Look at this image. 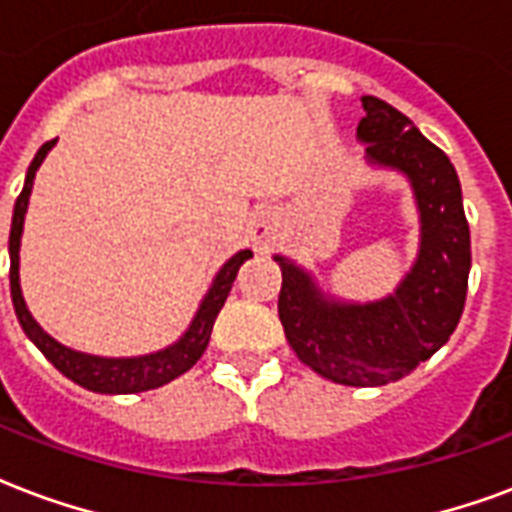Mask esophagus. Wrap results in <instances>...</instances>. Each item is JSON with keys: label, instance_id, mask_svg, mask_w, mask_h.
<instances>
[{"label": "esophagus", "instance_id": "esophagus-1", "mask_svg": "<svg viewBox=\"0 0 512 512\" xmlns=\"http://www.w3.org/2000/svg\"><path fill=\"white\" fill-rule=\"evenodd\" d=\"M271 230H273V220L271 214H260L255 220V225H252V239L260 244V241H268L271 239Z\"/></svg>", "mask_w": 512, "mask_h": 512}]
</instances>
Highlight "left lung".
I'll list each match as a JSON object with an SVG mask.
<instances>
[{"mask_svg":"<svg viewBox=\"0 0 512 512\" xmlns=\"http://www.w3.org/2000/svg\"><path fill=\"white\" fill-rule=\"evenodd\" d=\"M357 136L368 161L392 166L411 179L421 212L419 260L376 303L327 300L298 265L284 257L279 319L300 362L346 386H384L429 360L459 325L470 276V228L462 187L440 147L392 104L365 96Z\"/></svg>","mask_w":512,"mask_h":512,"instance_id":"1","label":"left lung"}]
</instances>
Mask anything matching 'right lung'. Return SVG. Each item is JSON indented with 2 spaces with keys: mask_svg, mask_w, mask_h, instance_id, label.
Listing matches in <instances>:
<instances>
[{
  "mask_svg": "<svg viewBox=\"0 0 512 512\" xmlns=\"http://www.w3.org/2000/svg\"><path fill=\"white\" fill-rule=\"evenodd\" d=\"M53 144H56V139L42 144L37 155H34V161H31L29 171H26V185H23L18 201H15L13 228H10V292H13V306L23 333L37 343V349L66 378H72L74 384L85 386L91 392H101V395H134V392H147V389H158V386L169 384L171 378L182 376V373L193 368L195 362L201 360V354H204L206 346H209V338H212L214 319L220 314V308L225 306V298H228L241 263L249 260L252 252L244 249V252L233 255L228 263L222 265V271L217 273L212 290H209V295H206L201 308H198L190 330L174 346H169V349L155 351V354H147V357H131V360H107V357H91V354H80V351L66 349L58 341H53L31 319L29 308L23 303L21 284H18V249H21L23 217H26V206H29L34 174H37L39 163L45 161V155H48Z\"/></svg>",
  "mask_w": 512,
  "mask_h": 512,
  "instance_id": "obj_1",
  "label": "right lung"
}]
</instances>
